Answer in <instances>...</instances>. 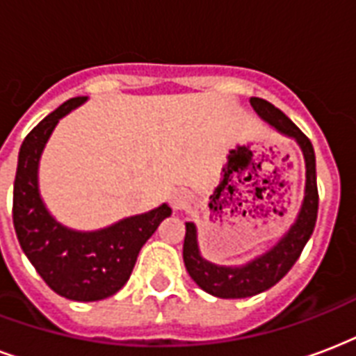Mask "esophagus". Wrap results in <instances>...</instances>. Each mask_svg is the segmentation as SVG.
<instances>
[{"label": "esophagus", "mask_w": 356, "mask_h": 356, "mask_svg": "<svg viewBox=\"0 0 356 356\" xmlns=\"http://www.w3.org/2000/svg\"><path fill=\"white\" fill-rule=\"evenodd\" d=\"M191 202V195L186 189H178V191L172 193V197H170V204H172V208L175 209H186Z\"/></svg>", "instance_id": "esophagus-1"}]
</instances>
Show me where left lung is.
Listing matches in <instances>:
<instances>
[{"instance_id":"obj_1","label":"left lung","mask_w":356,"mask_h":356,"mask_svg":"<svg viewBox=\"0 0 356 356\" xmlns=\"http://www.w3.org/2000/svg\"><path fill=\"white\" fill-rule=\"evenodd\" d=\"M250 106L264 122L275 128L278 134L291 137L301 147L307 181L305 197L296 222L290 230L264 254L256 256L243 266H217L200 254L195 222H186L184 239V264L189 277L206 293L221 299H245L269 290L271 286L290 271L297 258L301 256L305 245L310 239L318 219V184H316V154L307 135L291 122L280 109L261 98H250Z\"/></svg>"}]
</instances>
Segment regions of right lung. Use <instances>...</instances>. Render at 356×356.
<instances>
[{
  "mask_svg": "<svg viewBox=\"0 0 356 356\" xmlns=\"http://www.w3.org/2000/svg\"><path fill=\"white\" fill-rule=\"evenodd\" d=\"M87 102L76 96L29 131L20 147L13 195V222L22 250L49 288L72 301H102L128 282L139 250L172 213L161 204L147 213L124 217L100 230L81 232L60 225L38 189V163L49 135L63 117Z\"/></svg>",
  "mask_w": 356,
  "mask_h": 356,
  "instance_id": "1",
  "label": "right lung"
}]
</instances>
